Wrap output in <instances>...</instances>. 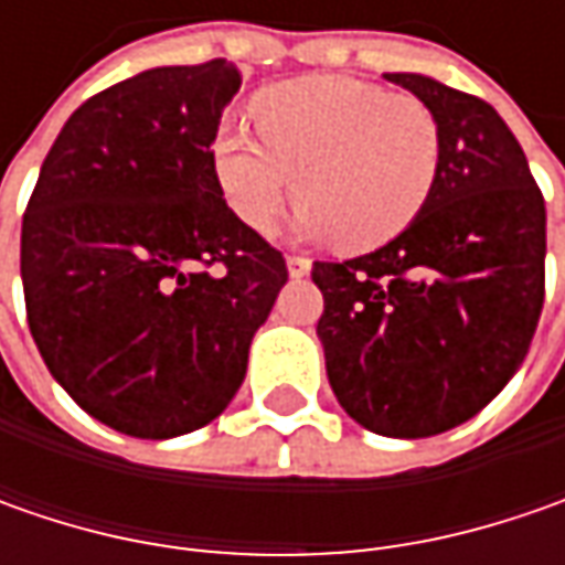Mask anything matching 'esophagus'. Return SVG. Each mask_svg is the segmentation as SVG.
<instances>
[{
	"instance_id": "obj_1",
	"label": "esophagus",
	"mask_w": 565,
	"mask_h": 565,
	"mask_svg": "<svg viewBox=\"0 0 565 565\" xmlns=\"http://www.w3.org/2000/svg\"><path fill=\"white\" fill-rule=\"evenodd\" d=\"M286 267H289V276L298 279V276H308V273H311V260L301 257V254H289V257H286Z\"/></svg>"
}]
</instances>
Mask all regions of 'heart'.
<instances>
[{
	"label": "heart",
	"instance_id": "obj_1",
	"mask_svg": "<svg viewBox=\"0 0 565 565\" xmlns=\"http://www.w3.org/2000/svg\"><path fill=\"white\" fill-rule=\"evenodd\" d=\"M257 134L223 125L213 175L250 232H270L301 198L295 228L349 250L386 245L427 204L440 175V121L412 94L339 75L273 84L250 103Z\"/></svg>",
	"mask_w": 565,
	"mask_h": 565
}]
</instances>
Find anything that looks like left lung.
Segmentation results:
<instances>
[{
  "mask_svg": "<svg viewBox=\"0 0 565 565\" xmlns=\"http://www.w3.org/2000/svg\"><path fill=\"white\" fill-rule=\"evenodd\" d=\"M383 77L440 121V175L393 242L342 264L317 260V337L345 415L418 440L475 418L529 355L544 308L547 210L490 103L427 75Z\"/></svg>",
  "mask_w": 565,
  "mask_h": 565,
  "instance_id": "obj_1",
  "label": "left lung"
}]
</instances>
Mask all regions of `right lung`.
Returning <instances> with one entry per match:
<instances>
[{
	"label": "right lung",
	"instance_id": "add662e5",
	"mask_svg": "<svg viewBox=\"0 0 565 565\" xmlns=\"http://www.w3.org/2000/svg\"><path fill=\"white\" fill-rule=\"evenodd\" d=\"M238 87L226 58L113 84L65 121L24 210L33 342L58 386L128 437L169 440L223 415L289 279L213 175Z\"/></svg>",
	"mask_w": 565,
	"mask_h": 565
}]
</instances>
